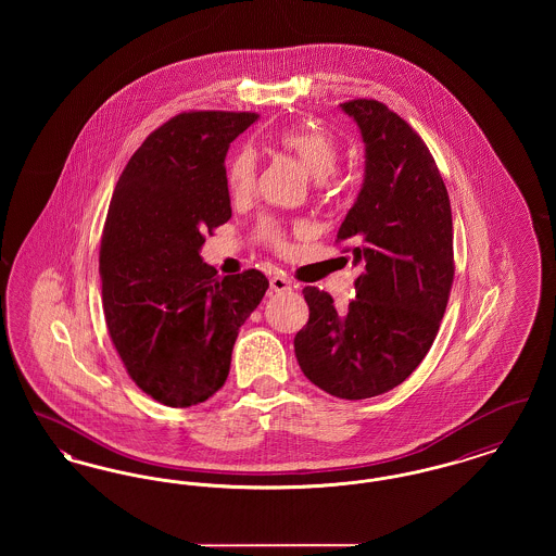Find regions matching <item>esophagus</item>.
<instances>
[{"label":"esophagus","instance_id":"esophagus-1","mask_svg":"<svg viewBox=\"0 0 556 556\" xmlns=\"http://www.w3.org/2000/svg\"><path fill=\"white\" fill-rule=\"evenodd\" d=\"M270 290L275 291V293H286V291H290V279L283 277V275H273V277H270Z\"/></svg>","mask_w":556,"mask_h":556}]
</instances>
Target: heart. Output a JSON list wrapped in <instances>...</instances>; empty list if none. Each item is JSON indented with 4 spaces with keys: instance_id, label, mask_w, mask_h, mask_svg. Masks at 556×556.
Here are the masks:
<instances>
[{
    "instance_id": "b5f03b06",
    "label": "heart",
    "mask_w": 556,
    "mask_h": 556,
    "mask_svg": "<svg viewBox=\"0 0 556 556\" xmlns=\"http://www.w3.org/2000/svg\"><path fill=\"white\" fill-rule=\"evenodd\" d=\"M277 143L300 160L306 166V170L317 179H327L329 175H333L342 156L340 139L333 132L315 125H298V127L283 129L277 135ZM256 175H258L256 152L250 148L238 152L227 168V186L231 195L238 200L248 198L256 186ZM258 239L275 250L286 248L283 231L273 220L261 223Z\"/></svg>"
}]
</instances>
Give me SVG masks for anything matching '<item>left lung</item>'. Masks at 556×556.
Returning a JSON list of instances; mask_svg holds the SVG:
<instances>
[{
  "label": "left lung",
  "mask_w": 556,
  "mask_h": 556,
  "mask_svg": "<svg viewBox=\"0 0 556 556\" xmlns=\"http://www.w3.org/2000/svg\"><path fill=\"white\" fill-rule=\"evenodd\" d=\"M365 141V184L338 241L361 266L345 308L304 288L308 323L293 350L323 392L363 400L390 392L421 365L446 313L454 279L452 212L438 164L415 131L377 100L340 104Z\"/></svg>",
  "instance_id": "1"
}]
</instances>
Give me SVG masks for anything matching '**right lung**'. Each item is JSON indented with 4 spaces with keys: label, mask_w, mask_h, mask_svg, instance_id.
Returning <instances> with one entry per match:
<instances>
[{
    "label": "right lung",
    "mask_w": 556,
    "mask_h": 556,
    "mask_svg": "<svg viewBox=\"0 0 556 556\" xmlns=\"http://www.w3.org/2000/svg\"><path fill=\"white\" fill-rule=\"evenodd\" d=\"M256 112L189 110L150 132L114 187L100 243L108 333L135 386L164 406L216 394L239 327L268 281L256 268L218 277L200 258L231 218L225 156Z\"/></svg>",
    "instance_id": "right-lung-1"
}]
</instances>
